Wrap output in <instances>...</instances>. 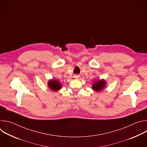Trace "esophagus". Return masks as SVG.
<instances>
[{"label":"esophagus","mask_w":147,"mask_h":147,"mask_svg":"<svg viewBox=\"0 0 147 147\" xmlns=\"http://www.w3.org/2000/svg\"><path fill=\"white\" fill-rule=\"evenodd\" d=\"M80 76H79V75H75L74 76V78H78Z\"/></svg>","instance_id":"34e87169"}]
</instances>
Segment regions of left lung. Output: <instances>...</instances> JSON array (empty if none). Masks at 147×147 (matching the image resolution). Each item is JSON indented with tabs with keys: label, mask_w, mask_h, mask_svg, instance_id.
<instances>
[{
	"label": "left lung",
	"mask_w": 147,
	"mask_h": 147,
	"mask_svg": "<svg viewBox=\"0 0 147 147\" xmlns=\"http://www.w3.org/2000/svg\"><path fill=\"white\" fill-rule=\"evenodd\" d=\"M105 86V81L102 80L95 82L94 84L92 86V88L96 91H99L102 90Z\"/></svg>",
	"instance_id": "left-lung-1"
}]
</instances>
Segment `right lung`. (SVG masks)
<instances>
[{
  "mask_svg": "<svg viewBox=\"0 0 147 147\" xmlns=\"http://www.w3.org/2000/svg\"><path fill=\"white\" fill-rule=\"evenodd\" d=\"M48 86L49 88L53 91H57L61 88L60 82L56 80H50L48 83Z\"/></svg>",
  "mask_w": 147,
  "mask_h": 147,
  "instance_id": "1",
  "label": "right lung"
}]
</instances>
